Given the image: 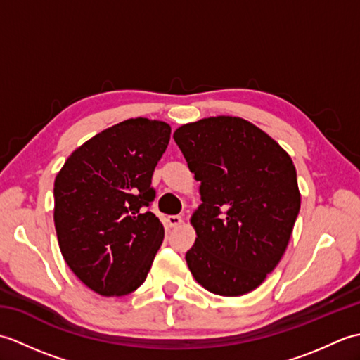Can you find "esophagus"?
I'll return each instance as SVG.
<instances>
[{"instance_id":"esophagus-1","label":"esophagus","mask_w":360,"mask_h":360,"mask_svg":"<svg viewBox=\"0 0 360 360\" xmlns=\"http://www.w3.org/2000/svg\"><path fill=\"white\" fill-rule=\"evenodd\" d=\"M167 223L170 227H178L179 224H182V218L179 215H170L167 218Z\"/></svg>"}]
</instances>
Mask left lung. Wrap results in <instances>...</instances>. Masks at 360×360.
<instances>
[{"instance_id": "8db88e82", "label": "left lung", "mask_w": 360, "mask_h": 360, "mask_svg": "<svg viewBox=\"0 0 360 360\" xmlns=\"http://www.w3.org/2000/svg\"><path fill=\"white\" fill-rule=\"evenodd\" d=\"M173 137L201 182L188 269L213 294H248L275 269L292 233L300 210L292 159L240 117L198 120Z\"/></svg>"}]
</instances>
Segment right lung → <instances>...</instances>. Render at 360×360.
Here are the masks:
<instances>
[{"instance_id": "obj_1", "label": "right lung", "mask_w": 360, "mask_h": 360, "mask_svg": "<svg viewBox=\"0 0 360 360\" xmlns=\"http://www.w3.org/2000/svg\"><path fill=\"white\" fill-rule=\"evenodd\" d=\"M170 133L165 122H120L75 150L53 182L60 250L97 294L127 295L147 278L164 240L151 176Z\"/></svg>"}]
</instances>
